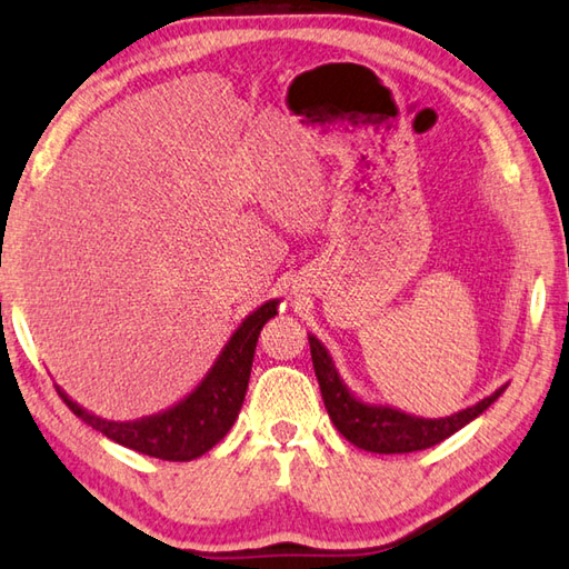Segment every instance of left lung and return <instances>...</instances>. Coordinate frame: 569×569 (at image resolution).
I'll use <instances>...</instances> for the list:
<instances>
[{
	"label": "left lung",
	"instance_id": "left-lung-1",
	"mask_svg": "<svg viewBox=\"0 0 569 569\" xmlns=\"http://www.w3.org/2000/svg\"><path fill=\"white\" fill-rule=\"evenodd\" d=\"M308 342H310V358H313L322 402H326L332 425H336V429L350 443H355V447L372 453H409V451L437 447L439 441L449 439L451 433L463 429L476 417H481L508 387V385L498 387L491 397L481 399V402H476L473 407L456 411V415L441 417V419H427V417L409 415V411H402L389 405L367 402V399L358 397L348 385L342 382V377L338 372L336 362H332L326 345H322L316 336H310V332H308Z\"/></svg>",
	"mask_w": 569,
	"mask_h": 569
}]
</instances>
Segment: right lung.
Listing matches in <instances>:
<instances>
[{
	"label": "right lung",
	"mask_w": 569,
	"mask_h": 569,
	"mask_svg": "<svg viewBox=\"0 0 569 569\" xmlns=\"http://www.w3.org/2000/svg\"><path fill=\"white\" fill-rule=\"evenodd\" d=\"M278 306H281L278 298L266 300L263 306L243 318L221 348L214 365L202 377V382L180 402L158 411V415L132 421L103 419L73 402L59 385L56 389L78 419H83L88 427L113 439L120 447L162 461L199 459L211 447H217L237 421L249 389L256 342H259L266 322L278 316Z\"/></svg>",
	"instance_id": "right-lung-1"
}]
</instances>
